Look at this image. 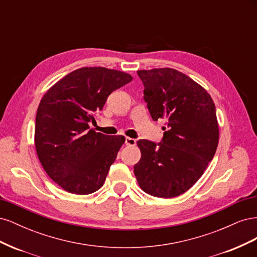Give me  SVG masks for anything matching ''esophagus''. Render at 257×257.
Instances as JSON below:
<instances>
[{
	"instance_id": "1",
	"label": "esophagus",
	"mask_w": 257,
	"mask_h": 257,
	"mask_svg": "<svg viewBox=\"0 0 257 257\" xmlns=\"http://www.w3.org/2000/svg\"><path fill=\"white\" fill-rule=\"evenodd\" d=\"M125 145L126 146H135L136 145V141H135L134 138L125 137Z\"/></svg>"
}]
</instances>
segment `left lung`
Instances as JSON below:
<instances>
[{"instance_id":"obj_1","label":"left lung","mask_w":257,"mask_h":257,"mask_svg":"<svg viewBox=\"0 0 257 257\" xmlns=\"http://www.w3.org/2000/svg\"><path fill=\"white\" fill-rule=\"evenodd\" d=\"M151 118L167 119L161 143L139 139L137 182L149 195L172 198L203 176L219 144L215 106L209 93L174 68L138 71Z\"/></svg>"}]
</instances>
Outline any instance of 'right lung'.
<instances>
[{
	"label": "right lung",
	"instance_id": "obj_1",
	"mask_svg": "<svg viewBox=\"0 0 257 257\" xmlns=\"http://www.w3.org/2000/svg\"><path fill=\"white\" fill-rule=\"evenodd\" d=\"M132 79L114 69L82 67L43 96L35 120V148L45 172L63 190L87 195L103 186L125 137L97 133L89 123L110 93Z\"/></svg>",
	"mask_w": 257,
	"mask_h": 257
}]
</instances>
